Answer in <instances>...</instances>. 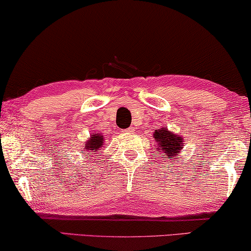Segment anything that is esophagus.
I'll list each match as a JSON object with an SVG mask.
<instances>
[{"mask_svg":"<svg viewBox=\"0 0 251 251\" xmlns=\"http://www.w3.org/2000/svg\"><path fill=\"white\" fill-rule=\"evenodd\" d=\"M123 132H124V133H127V134H133V133H134V129L132 128V127H130V128H126V129H124V130H123Z\"/></svg>","mask_w":251,"mask_h":251,"instance_id":"34e87169","label":"esophagus"}]
</instances>
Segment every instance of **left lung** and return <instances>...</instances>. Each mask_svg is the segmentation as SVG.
Masks as SVG:
<instances>
[{"instance_id": "left-lung-1", "label": "left lung", "mask_w": 251, "mask_h": 251, "mask_svg": "<svg viewBox=\"0 0 251 251\" xmlns=\"http://www.w3.org/2000/svg\"><path fill=\"white\" fill-rule=\"evenodd\" d=\"M153 137L156 142V154L166 158L170 166H174V162H179V153L184 148V137L170 132L166 126L162 128L155 129Z\"/></svg>"}]
</instances>
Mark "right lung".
Wrapping results in <instances>:
<instances>
[{"label":"right lung","instance_id":"add662e5","mask_svg":"<svg viewBox=\"0 0 251 251\" xmlns=\"http://www.w3.org/2000/svg\"><path fill=\"white\" fill-rule=\"evenodd\" d=\"M104 145V137L100 133H92L87 141L84 142V149L81 151H87L88 156L92 154V152H98Z\"/></svg>","mask_w":251,"mask_h":251}]
</instances>
